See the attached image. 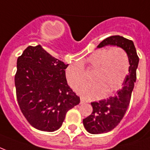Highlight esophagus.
Instances as JSON below:
<instances>
[{"mask_svg": "<svg viewBox=\"0 0 150 150\" xmlns=\"http://www.w3.org/2000/svg\"><path fill=\"white\" fill-rule=\"evenodd\" d=\"M86 103L85 99L83 98H81V104H82V103Z\"/></svg>", "mask_w": 150, "mask_h": 150, "instance_id": "obj_1", "label": "esophagus"}]
</instances>
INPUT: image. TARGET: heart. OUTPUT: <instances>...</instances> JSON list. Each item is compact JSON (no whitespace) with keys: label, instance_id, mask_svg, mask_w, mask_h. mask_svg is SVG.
Segmentation results:
<instances>
[{"label":"heart","instance_id":"heart-1","mask_svg":"<svg viewBox=\"0 0 150 150\" xmlns=\"http://www.w3.org/2000/svg\"><path fill=\"white\" fill-rule=\"evenodd\" d=\"M86 71L93 72L92 83L78 88L79 94L89 99L109 96L121 88L129 72L128 55L120 47L96 50L85 61ZM66 77L71 88L76 89L87 80V74L81 63H74L66 69Z\"/></svg>","mask_w":150,"mask_h":150}]
</instances>
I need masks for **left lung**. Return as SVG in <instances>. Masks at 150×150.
<instances>
[{
	"label": "left lung",
	"mask_w": 150,
	"mask_h": 150,
	"mask_svg": "<svg viewBox=\"0 0 150 150\" xmlns=\"http://www.w3.org/2000/svg\"><path fill=\"white\" fill-rule=\"evenodd\" d=\"M107 45L121 47L126 52L129 58V74L121 89L118 90L115 96L91 103L93 111L90 116L83 120V124L85 129L94 134L109 132L119 125L128 108L136 81L139 59L133 41L120 36H111L103 40L97 47L101 48Z\"/></svg>",
	"instance_id": "8db88e82"
}]
</instances>
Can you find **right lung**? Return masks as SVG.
I'll list each match as a JSON object with an SVG mask.
<instances>
[{
	"instance_id": "add662e5",
	"label": "right lung",
	"mask_w": 150,
	"mask_h": 150,
	"mask_svg": "<svg viewBox=\"0 0 150 150\" xmlns=\"http://www.w3.org/2000/svg\"><path fill=\"white\" fill-rule=\"evenodd\" d=\"M67 67L40 45L29 46L17 59V101L25 119L36 129L56 131L68 110L80 103L67 83Z\"/></svg>"
}]
</instances>
